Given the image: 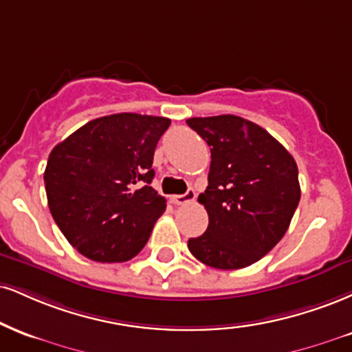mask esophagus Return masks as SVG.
Listing matches in <instances>:
<instances>
[{
    "label": "esophagus",
    "mask_w": 352,
    "mask_h": 352,
    "mask_svg": "<svg viewBox=\"0 0 352 352\" xmlns=\"http://www.w3.org/2000/svg\"><path fill=\"white\" fill-rule=\"evenodd\" d=\"M195 197H197L195 190L193 188H188L184 195H172L170 200H172V203H175V205H185V203L193 201Z\"/></svg>",
    "instance_id": "obj_1"
}]
</instances>
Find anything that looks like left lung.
<instances>
[{"instance_id": "obj_1", "label": "left lung", "mask_w": 352, "mask_h": 352, "mask_svg": "<svg viewBox=\"0 0 352 352\" xmlns=\"http://www.w3.org/2000/svg\"><path fill=\"white\" fill-rule=\"evenodd\" d=\"M187 124L211 147L208 187L198 197L210 223L188 239L190 252L214 269L248 267L289 230L300 201L297 162L264 128L234 114Z\"/></svg>"}]
</instances>
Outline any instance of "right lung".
Instances as JSON below:
<instances>
[{
	"mask_svg": "<svg viewBox=\"0 0 352 352\" xmlns=\"http://www.w3.org/2000/svg\"><path fill=\"white\" fill-rule=\"evenodd\" d=\"M170 120L138 113L96 118L58 142L44 172L50 213L82 256L126 262L165 211L151 187L154 151Z\"/></svg>",
	"mask_w": 352,
	"mask_h": 352,
	"instance_id": "add662e5",
	"label": "right lung"
}]
</instances>
